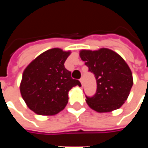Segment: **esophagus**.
Listing matches in <instances>:
<instances>
[{
  "label": "esophagus",
  "mask_w": 148,
  "mask_h": 148,
  "mask_svg": "<svg viewBox=\"0 0 148 148\" xmlns=\"http://www.w3.org/2000/svg\"><path fill=\"white\" fill-rule=\"evenodd\" d=\"M80 82H81V83H82V85H83V77H82V78H81Z\"/></svg>",
  "instance_id": "34e87169"
}]
</instances>
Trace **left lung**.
<instances>
[{
    "mask_svg": "<svg viewBox=\"0 0 148 148\" xmlns=\"http://www.w3.org/2000/svg\"><path fill=\"white\" fill-rule=\"evenodd\" d=\"M80 57L97 81V91L86 97L88 106L98 112L119 109L127 100L133 85L130 68L117 53L107 48L82 50Z\"/></svg>",
    "mask_w": 148,
    "mask_h": 148,
    "instance_id": "1",
    "label": "left lung"
}]
</instances>
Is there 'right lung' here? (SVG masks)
Segmentation results:
<instances>
[{
    "mask_svg": "<svg viewBox=\"0 0 148 148\" xmlns=\"http://www.w3.org/2000/svg\"><path fill=\"white\" fill-rule=\"evenodd\" d=\"M70 54L59 48L50 49L24 70L20 86L21 96L27 107L37 114H57L66 106L70 90L82 86L65 68Z\"/></svg>",
    "mask_w": 148,
    "mask_h": 148,
    "instance_id": "1",
    "label": "right lung"
}]
</instances>
